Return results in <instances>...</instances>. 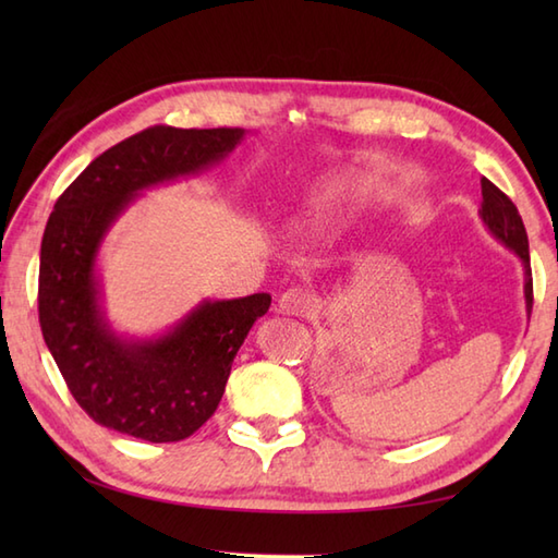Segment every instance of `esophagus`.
<instances>
[{
  "label": "esophagus",
  "mask_w": 558,
  "mask_h": 558,
  "mask_svg": "<svg viewBox=\"0 0 558 558\" xmlns=\"http://www.w3.org/2000/svg\"><path fill=\"white\" fill-rule=\"evenodd\" d=\"M318 310V300L316 294L302 288H290L288 292H282V298L278 300V312L288 314V316H314Z\"/></svg>",
  "instance_id": "esophagus-1"
}]
</instances>
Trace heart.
<instances>
[{"label":"heart","instance_id":"1","mask_svg":"<svg viewBox=\"0 0 558 558\" xmlns=\"http://www.w3.org/2000/svg\"><path fill=\"white\" fill-rule=\"evenodd\" d=\"M362 192H364V186L362 184H354L350 180H342V182L330 184L328 192L322 196V201H318L316 210L312 213V222H310L312 228L314 230L326 228V222L330 218V210H333L336 206H340L342 201L350 198V196H360Z\"/></svg>","mask_w":558,"mask_h":558}]
</instances>
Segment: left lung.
<instances>
[{
	"label": "left lung",
	"mask_w": 558,
	"mask_h": 558,
	"mask_svg": "<svg viewBox=\"0 0 558 558\" xmlns=\"http://www.w3.org/2000/svg\"><path fill=\"white\" fill-rule=\"evenodd\" d=\"M482 220L487 222V228L499 236V240L513 248L525 266V300L527 310L532 312V268H530V248H527V232L523 218L515 208V204L508 198L499 186L492 184L487 177H482Z\"/></svg>",
	"instance_id": "obj_1"
}]
</instances>
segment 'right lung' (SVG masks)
Instances as JSON below:
<instances>
[{"instance_id": "1", "label": "right lung", "mask_w": 558, "mask_h": 558, "mask_svg": "<svg viewBox=\"0 0 558 558\" xmlns=\"http://www.w3.org/2000/svg\"><path fill=\"white\" fill-rule=\"evenodd\" d=\"M236 126H148L108 148L57 198L40 244L38 316L47 350L88 417L150 444L189 438L218 410L236 350L268 292L206 302L156 342L117 340L102 324L96 252L141 189L204 170L240 144Z\"/></svg>"}]
</instances>
